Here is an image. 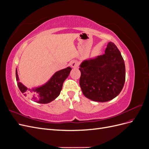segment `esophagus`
<instances>
[{
  "label": "esophagus",
  "instance_id": "1",
  "mask_svg": "<svg viewBox=\"0 0 149 149\" xmlns=\"http://www.w3.org/2000/svg\"><path fill=\"white\" fill-rule=\"evenodd\" d=\"M70 65L71 66L72 68H77L78 66V65H79V63L78 61L76 60H73L71 61V63H70Z\"/></svg>",
  "mask_w": 149,
  "mask_h": 149
}]
</instances>
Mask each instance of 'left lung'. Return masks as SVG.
<instances>
[{
	"label": "left lung",
	"mask_w": 149,
	"mask_h": 149,
	"mask_svg": "<svg viewBox=\"0 0 149 149\" xmlns=\"http://www.w3.org/2000/svg\"><path fill=\"white\" fill-rule=\"evenodd\" d=\"M79 85L85 97L107 102L123 89L125 79L124 61L116 45L109 42L105 53L83 61L80 65Z\"/></svg>",
	"instance_id": "obj_1"
}]
</instances>
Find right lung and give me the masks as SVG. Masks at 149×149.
Wrapping results in <instances>:
<instances>
[{
    "label": "right lung",
    "mask_w": 149,
    "mask_h": 149,
    "mask_svg": "<svg viewBox=\"0 0 149 149\" xmlns=\"http://www.w3.org/2000/svg\"><path fill=\"white\" fill-rule=\"evenodd\" d=\"M71 68L69 66L66 68L58 71L54 74L48 81L42 86L28 89L21 83L19 79L16 69V80L20 91L25 96L27 95L28 91L31 93V100L40 104H47L55 100L60 95L65 80L69 76Z\"/></svg>",
    "instance_id": "1"
}]
</instances>
